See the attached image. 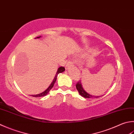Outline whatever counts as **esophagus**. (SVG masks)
<instances>
[{
  "label": "esophagus",
  "instance_id": "1",
  "mask_svg": "<svg viewBox=\"0 0 134 134\" xmlns=\"http://www.w3.org/2000/svg\"><path fill=\"white\" fill-rule=\"evenodd\" d=\"M73 64H74V63L72 62H71V61H69V62L67 63V64H66V65H65V69H66V70L69 69V68H70V67L72 66V65H73Z\"/></svg>",
  "mask_w": 134,
  "mask_h": 134
}]
</instances>
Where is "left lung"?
<instances>
[{
  "instance_id": "left-lung-1",
  "label": "left lung",
  "mask_w": 134,
  "mask_h": 134,
  "mask_svg": "<svg viewBox=\"0 0 134 134\" xmlns=\"http://www.w3.org/2000/svg\"><path fill=\"white\" fill-rule=\"evenodd\" d=\"M76 88H77V91H78V92H79L80 95L85 98H98L100 97L99 96L92 95L91 94H89L88 93L86 92L83 90L81 81H78V83H77V85H76Z\"/></svg>"
}]
</instances>
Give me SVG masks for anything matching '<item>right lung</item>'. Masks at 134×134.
Here are the masks:
<instances>
[{"instance_id":"right-lung-1","label":"right lung","mask_w":134,"mask_h":134,"mask_svg":"<svg viewBox=\"0 0 134 134\" xmlns=\"http://www.w3.org/2000/svg\"><path fill=\"white\" fill-rule=\"evenodd\" d=\"M41 36H38V37H36V38H41ZM35 38V39H36ZM65 71V68L64 67H59L58 69H57V72H56V75L54 76V79L53 80V81H52V83H51V85H49V87L46 89V90L44 91H43V92H42V93H39V94H38V95H32V96H33V97H36V98H37V97H42V96H46L47 94H48V93H49V92L50 91V90H51V89L53 88V85H54V83H55V82H56V80H57V75H58V74H59V73H61V72H64Z\"/></svg>"}]
</instances>
